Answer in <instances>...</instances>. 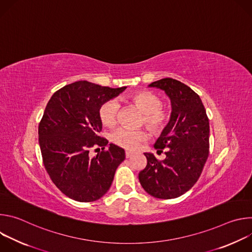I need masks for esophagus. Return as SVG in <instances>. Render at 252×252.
Here are the masks:
<instances>
[{
    "label": "esophagus",
    "mask_w": 252,
    "mask_h": 252,
    "mask_svg": "<svg viewBox=\"0 0 252 252\" xmlns=\"http://www.w3.org/2000/svg\"><path fill=\"white\" fill-rule=\"evenodd\" d=\"M131 156H132V153H130V152H127V151L126 152V158H130Z\"/></svg>",
    "instance_id": "esophagus-1"
}]
</instances>
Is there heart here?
<instances>
[{"label": "heart", "instance_id": "heart-1", "mask_svg": "<svg viewBox=\"0 0 252 252\" xmlns=\"http://www.w3.org/2000/svg\"><path fill=\"white\" fill-rule=\"evenodd\" d=\"M128 99L143 113L142 124L152 131L159 132L166 126L169 114L161 109L162 100L158 95L149 91H141L130 94ZM119 112L120 103L116 99H110L102 103L98 112L101 124L105 126H114L117 124ZM110 138L118 147L127 151H135L141 142L148 140V133L143 129L130 130L121 127L113 131Z\"/></svg>", "mask_w": 252, "mask_h": 252}]
</instances>
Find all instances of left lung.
I'll list each match as a JSON object with an SVG mask.
<instances>
[{"mask_svg": "<svg viewBox=\"0 0 252 252\" xmlns=\"http://www.w3.org/2000/svg\"><path fill=\"white\" fill-rule=\"evenodd\" d=\"M164 91L171 102L167 126L155 143L166 158L145 153L148 164L138 174L149 194L170 199L189 191L199 178L209 153V122L199 95L182 82L165 78L149 85Z\"/></svg>", "mask_w": 252, "mask_h": 252, "instance_id": "8db88e82", "label": "left lung"}]
</instances>
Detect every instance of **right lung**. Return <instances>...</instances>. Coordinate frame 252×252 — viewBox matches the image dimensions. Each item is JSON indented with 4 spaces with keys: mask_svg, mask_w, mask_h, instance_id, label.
<instances>
[{
    "mask_svg": "<svg viewBox=\"0 0 252 252\" xmlns=\"http://www.w3.org/2000/svg\"><path fill=\"white\" fill-rule=\"evenodd\" d=\"M126 87L112 89L79 81L57 91L49 100L39 125L43 161L56 187L69 198L91 202L110 189L125 151L97 135L102 124V103L118 96ZM94 145L102 152L88 154Z\"/></svg>",
    "mask_w": 252,
    "mask_h": 252,
    "instance_id": "1",
    "label": "right lung"
}]
</instances>
